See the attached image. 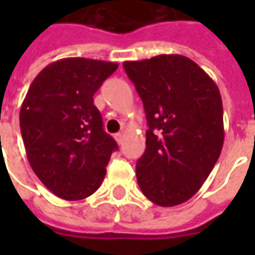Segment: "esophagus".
I'll return each mask as SVG.
<instances>
[{"mask_svg": "<svg viewBox=\"0 0 255 255\" xmlns=\"http://www.w3.org/2000/svg\"><path fill=\"white\" fill-rule=\"evenodd\" d=\"M115 139H116V142L117 143H122L123 142V133H116V135H115Z\"/></svg>", "mask_w": 255, "mask_h": 255, "instance_id": "1", "label": "esophagus"}]
</instances>
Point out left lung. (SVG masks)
<instances>
[{
  "mask_svg": "<svg viewBox=\"0 0 255 255\" xmlns=\"http://www.w3.org/2000/svg\"><path fill=\"white\" fill-rule=\"evenodd\" d=\"M123 67L142 98L149 129L136 162L142 192L160 206L186 202L202 187L224 143L219 87L198 64L160 54Z\"/></svg>",
  "mask_w": 255,
  "mask_h": 255,
  "instance_id": "obj_1",
  "label": "left lung"
}]
</instances>
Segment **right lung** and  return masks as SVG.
Masks as SVG:
<instances>
[{
    "label": "right lung",
    "instance_id": "right-lung-1",
    "mask_svg": "<svg viewBox=\"0 0 255 255\" xmlns=\"http://www.w3.org/2000/svg\"><path fill=\"white\" fill-rule=\"evenodd\" d=\"M116 63L63 58L32 80L20 109V131L32 171L67 201L94 194L117 143L104 131L94 94Z\"/></svg>",
    "mask_w": 255,
    "mask_h": 255
}]
</instances>
